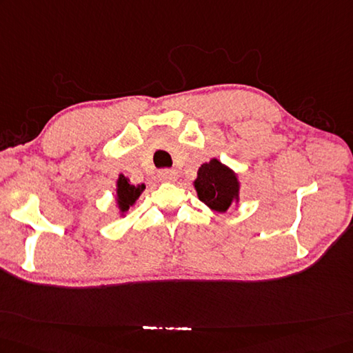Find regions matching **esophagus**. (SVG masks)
I'll return each instance as SVG.
<instances>
[{"label":"esophagus","mask_w":353,"mask_h":353,"mask_svg":"<svg viewBox=\"0 0 353 353\" xmlns=\"http://www.w3.org/2000/svg\"><path fill=\"white\" fill-rule=\"evenodd\" d=\"M159 178L161 181H166V183H174L175 179L178 178L176 170L174 169H161L159 170Z\"/></svg>","instance_id":"1"}]
</instances>
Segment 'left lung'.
Listing matches in <instances>:
<instances>
[{
  "instance_id": "1",
  "label": "left lung",
  "mask_w": 353,
  "mask_h": 353,
  "mask_svg": "<svg viewBox=\"0 0 353 353\" xmlns=\"http://www.w3.org/2000/svg\"><path fill=\"white\" fill-rule=\"evenodd\" d=\"M194 188L199 199L219 212H225L232 201L238 197L236 175L217 159L203 163L199 168Z\"/></svg>"
}]
</instances>
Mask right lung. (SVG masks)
<instances>
[{
	"label": "right lung",
	"mask_w": 353,
	"mask_h": 353,
	"mask_svg": "<svg viewBox=\"0 0 353 353\" xmlns=\"http://www.w3.org/2000/svg\"><path fill=\"white\" fill-rule=\"evenodd\" d=\"M145 190V185L139 184V185H133L128 184L125 176H119L118 179V205L121 208V212L128 211V208L136 202L137 197L141 196V193Z\"/></svg>",
	"instance_id": "1"
}]
</instances>
